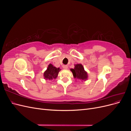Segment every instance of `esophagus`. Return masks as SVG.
<instances>
[{
  "label": "esophagus",
  "instance_id": "1",
  "mask_svg": "<svg viewBox=\"0 0 131 131\" xmlns=\"http://www.w3.org/2000/svg\"><path fill=\"white\" fill-rule=\"evenodd\" d=\"M62 67H63V69H68V66H67V65L63 66H62Z\"/></svg>",
  "mask_w": 131,
  "mask_h": 131
}]
</instances>
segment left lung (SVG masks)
I'll return each mask as SVG.
<instances>
[{"mask_svg":"<svg viewBox=\"0 0 131 131\" xmlns=\"http://www.w3.org/2000/svg\"><path fill=\"white\" fill-rule=\"evenodd\" d=\"M73 73L75 79H78L82 81H86L88 79V72L84 69V67L81 64H77L74 65V69H70Z\"/></svg>","mask_w":131,"mask_h":131,"instance_id":"obj_1","label":"left lung"}]
</instances>
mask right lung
Returning <instances> with one entry per match:
<instances>
[{"mask_svg": "<svg viewBox=\"0 0 131 131\" xmlns=\"http://www.w3.org/2000/svg\"><path fill=\"white\" fill-rule=\"evenodd\" d=\"M61 70L59 68H56L52 64H49L47 69L43 73V78L46 80L56 79L58 77V73Z\"/></svg>", "mask_w": 131, "mask_h": 131, "instance_id": "add662e5", "label": "right lung"}]
</instances>
